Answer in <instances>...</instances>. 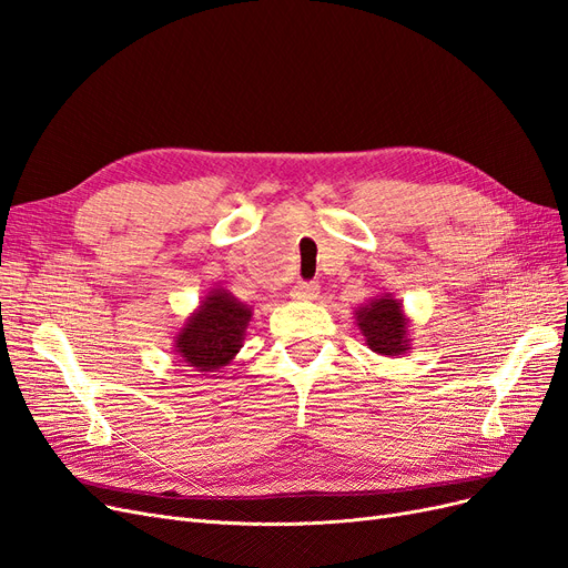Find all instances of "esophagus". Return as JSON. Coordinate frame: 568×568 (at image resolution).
Segmentation results:
<instances>
[{"label": "esophagus", "instance_id": "esophagus-1", "mask_svg": "<svg viewBox=\"0 0 568 568\" xmlns=\"http://www.w3.org/2000/svg\"><path fill=\"white\" fill-rule=\"evenodd\" d=\"M317 294H320L317 282H298L294 288H291V298L296 301H315Z\"/></svg>", "mask_w": 568, "mask_h": 568}]
</instances>
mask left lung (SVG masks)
<instances>
[{"label": "left lung", "instance_id": "left-lung-1", "mask_svg": "<svg viewBox=\"0 0 568 568\" xmlns=\"http://www.w3.org/2000/svg\"><path fill=\"white\" fill-rule=\"evenodd\" d=\"M353 315L367 348L376 355L400 357L409 351V317L403 311V301L393 298V294L369 298Z\"/></svg>", "mask_w": 568, "mask_h": 568}]
</instances>
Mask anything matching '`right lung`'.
Masks as SVG:
<instances>
[{
    "instance_id": "add662e5",
    "label": "right lung",
    "mask_w": 568,
    "mask_h": 568,
    "mask_svg": "<svg viewBox=\"0 0 568 568\" xmlns=\"http://www.w3.org/2000/svg\"><path fill=\"white\" fill-rule=\"evenodd\" d=\"M253 307L225 286H213L173 336L184 367L196 374L225 369L242 351Z\"/></svg>"
}]
</instances>
